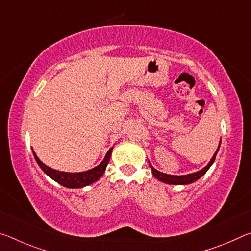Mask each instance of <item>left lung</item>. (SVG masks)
Here are the masks:
<instances>
[{"instance_id": "8db88e82", "label": "left lung", "mask_w": 251, "mask_h": 251, "mask_svg": "<svg viewBox=\"0 0 251 251\" xmlns=\"http://www.w3.org/2000/svg\"><path fill=\"white\" fill-rule=\"evenodd\" d=\"M219 147H220V143H219V145H218L217 151H216L214 156H212V158L210 159L209 163H208L205 167H203L202 169H201V171L196 172V173L188 174V175H181V176L168 175V174L158 172V171H157V169H155L154 167L151 166V164L150 163V161H148V163H150V166L151 168L152 175H154V177H156L158 180L165 182V184H169V185H188V184H192V182H194V181L198 180L201 176L205 175L206 172L210 168L211 165L214 164V161L216 159V155H217V152L219 151Z\"/></svg>"}]
</instances>
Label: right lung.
I'll use <instances>...</instances> for the list:
<instances>
[{
  "instance_id": "right-lung-1",
  "label": "right lung",
  "mask_w": 251,
  "mask_h": 251,
  "mask_svg": "<svg viewBox=\"0 0 251 251\" xmlns=\"http://www.w3.org/2000/svg\"><path fill=\"white\" fill-rule=\"evenodd\" d=\"M112 151H113V147L109 148L107 154L105 156V158L100 165H97L96 167L90 169V171L80 172V173H67V172L56 171V169L50 168L49 166H46L44 163H42L34 151H33V155L42 171H43L49 177L52 178L53 180L58 182L59 185L67 187V188H82V187L88 186L93 184V182L97 181L101 176H103L106 166H107L109 161L110 155H112Z\"/></svg>"
}]
</instances>
